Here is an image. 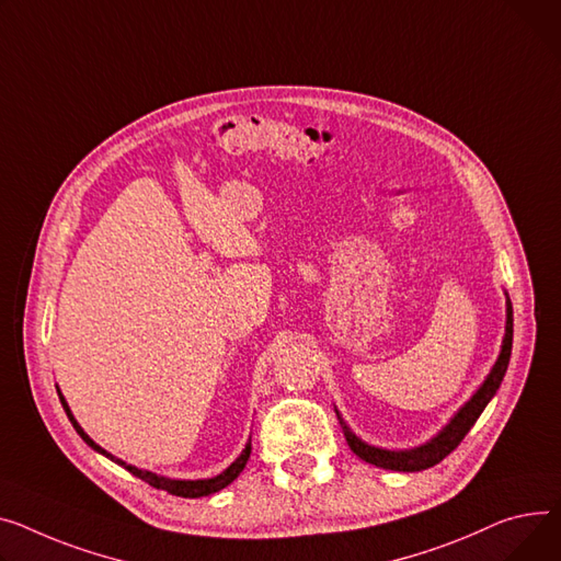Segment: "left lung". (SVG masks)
<instances>
[{
  "label": "left lung",
  "mask_w": 561,
  "mask_h": 561,
  "mask_svg": "<svg viewBox=\"0 0 561 561\" xmlns=\"http://www.w3.org/2000/svg\"><path fill=\"white\" fill-rule=\"evenodd\" d=\"M512 333H514V318H512V302H510V297H507L505 335H503L501 354H499L492 371L488 375V379L482 381V386L473 392V397L458 410L456 417L449 424H446L433 439H428L422 446H415V449H405V451L379 449V446H371V444L363 442L360 437H356L350 431V426L343 422L339 410H335V415H339V420H341V426H343V433H345V439L350 444V449L360 460L375 465V467H381V469H392V471H422V469H428V467L442 462L465 439V435L471 431V426L480 417L484 405L492 401V397L501 388V381H503L505 371H507V365H510Z\"/></svg>",
  "instance_id": "1"
}]
</instances>
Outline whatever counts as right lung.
<instances>
[{
  "label": "right lung",
  "instance_id": "obj_1",
  "mask_svg": "<svg viewBox=\"0 0 561 561\" xmlns=\"http://www.w3.org/2000/svg\"><path fill=\"white\" fill-rule=\"evenodd\" d=\"M58 397H60V403H62V408H65V413H67V417H69V422H71V426L77 428V433L83 437V442L88 444V446H92V449L96 451V454H101V456H105V458H110L112 462H117V465H122L124 469H128L133 476H137V478H141L144 482H148L151 484V488H158V490H164V492H169V494H173V496H182V499H201V496H209V494H214V492H220L222 488H228V484L243 471V467H245V462H248V458H250V451H252V437L248 439V444H245V449L241 451V456L226 469L222 473H218V476H214V478H205V480H173V478H164V476H158V473H153V471H144V469H137V467H133V465H126L124 460H119V458H115L112 454H107L105 449H101V446L79 426V422L73 420V415H71V410H69V405H67V401H65V397L60 394V390H58Z\"/></svg>",
  "mask_w": 561,
  "mask_h": 561
}]
</instances>
